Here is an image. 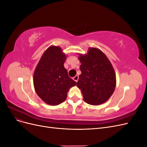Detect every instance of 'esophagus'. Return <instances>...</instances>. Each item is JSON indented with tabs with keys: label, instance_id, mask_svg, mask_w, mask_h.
I'll list each match as a JSON object with an SVG mask.
<instances>
[{
	"label": "esophagus",
	"instance_id": "esophagus-1",
	"mask_svg": "<svg viewBox=\"0 0 147 147\" xmlns=\"http://www.w3.org/2000/svg\"><path fill=\"white\" fill-rule=\"evenodd\" d=\"M73 80H74L75 82H77L78 80V75H76V76H75V77L73 78Z\"/></svg>",
	"mask_w": 147,
	"mask_h": 147
}]
</instances>
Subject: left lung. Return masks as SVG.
<instances>
[{
	"instance_id": "8db88e82",
	"label": "left lung",
	"mask_w": 147,
	"mask_h": 147,
	"mask_svg": "<svg viewBox=\"0 0 147 147\" xmlns=\"http://www.w3.org/2000/svg\"><path fill=\"white\" fill-rule=\"evenodd\" d=\"M78 59L82 74L77 86L82 90L84 102L96 105L103 104L113 94L116 75L112 64L100 50L89 48L88 54Z\"/></svg>"
}]
</instances>
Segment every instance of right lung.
I'll use <instances>...</instances> for the list:
<instances>
[{"label": "right lung", "instance_id": "right-lung-1", "mask_svg": "<svg viewBox=\"0 0 147 147\" xmlns=\"http://www.w3.org/2000/svg\"><path fill=\"white\" fill-rule=\"evenodd\" d=\"M65 59L60 47L51 46L43 53L35 70V91L49 105H56L63 102L69 88L77 84L64 68Z\"/></svg>", "mask_w": 147, "mask_h": 147}]
</instances>
